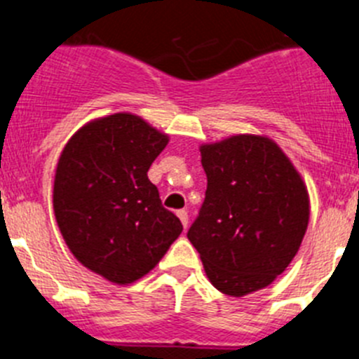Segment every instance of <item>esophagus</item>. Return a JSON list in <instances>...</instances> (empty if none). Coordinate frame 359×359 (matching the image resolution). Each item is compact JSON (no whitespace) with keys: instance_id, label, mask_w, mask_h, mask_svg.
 <instances>
[{"instance_id":"1","label":"esophagus","mask_w":359,"mask_h":359,"mask_svg":"<svg viewBox=\"0 0 359 359\" xmlns=\"http://www.w3.org/2000/svg\"><path fill=\"white\" fill-rule=\"evenodd\" d=\"M177 216H179L180 222H182V225H184V229H186L187 224H189V216H187V211L180 209V211H177Z\"/></svg>"}]
</instances>
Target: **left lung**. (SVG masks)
Listing matches in <instances>:
<instances>
[{"label": "left lung", "instance_id": "left-lung-1", "mask_svg": "<svg viewBox=\"0 0 359 359\" xmlns=\"http://www.w3.org/2000/svg\"><path fill=\"white\" fill-rule=\"evenodd\" d=\"M208 189L187 240L225 295L257 292L286 270L308 229L304 182L279 147L261 135L203 144Z\"/></svg>", "mask_w": 359, "mask_h": 359}]
</instances>
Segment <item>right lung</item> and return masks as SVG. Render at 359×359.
<instances>
[{
    "instance_id": "1",
    "label": "right lung",
    "mask_w": 359,
    "mask_h": 359,
    "mask_svg": "<svg viewBox=\"0 0 359 359\" xmlns=\"http://www.w3.org/2000/svg\"><path fill=\"white\" fill-rule=\"evenodd\" d=\"M168 135L134 114L96 119L60 154L53 209L73 256L116 284L141 279L182 232L148 170Z\"/></svg>"
}]
</instances>
